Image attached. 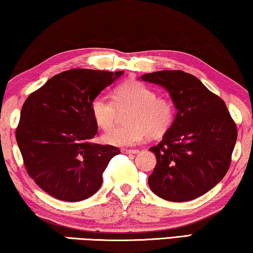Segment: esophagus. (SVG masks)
I'll use <instances>...</instances> for the list:
<instances>
[{
    "label": "esophagus",
    "instance_id": "obj_1",
    "mask_svg": "<svg viewBox=\"0 0 253 253\" xmlns=\"http://www.w3.org/2000/svg\"><path fill=\"white\" fill-rule=\"evenodd\" d=\"M139 151L138 150H129V149H124L123 150V153H126V154H136V153H138Z\"/></svg>",
    "mask_w": 253,
    "mask_h": 253
}]
</instances>
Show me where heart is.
<instances>
[{
  "label": "heart",
  "instance_id": "heart-1",
  "mask_svg": "<svg viewBox=\"0 0 253 253\" xmlns=\"http://www.w3.org/2000/svg\"><path fill=\"white\" fill-rule=\"evenodd\" d=\"M115 102L97 95L90 102V112L97 126L110 129L118 122L120 111L131 109L127 117L130 126L117 127L103 135V141L115 146L136 145L146 135L159 137L167 133L175 120V105L170 100L157 97L152 88L139 82H127L115 90Z\"/></svg>",
  "mask_w": 253,
  "mask_h": 253
}]
</instances>
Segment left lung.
I'll return each mask as SVG.
<instances>
[{
	"label": "left lung",
	"instance_id": "8db88e82",
	"mask_svg": "<svg viewBox=\"0 0 253 253\" xmlns=\"http://www.w3.org/2000/svg\"><path fill=\"white\" fill-rule=\"evenodd\" d=\"M143 82L167 90L177 114L157 146V165L149 176L161 199L184 202L201 197L227 172L237 129L226 104L193 75L182 70L144 74Z\"/></svg>",
	"mask_w": 253,
	"mask_h": 253
}]
</instances>
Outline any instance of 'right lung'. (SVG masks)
I'll return each mask as SVG.
<instances>
[{
  "label": "right lung",
  "mask_w": 253,
  "mask_h": 253,
  "mask_svg": "<svg viewBox=\"0 0 253 253\" xmlns=\"http://www.w3.org/2000/svg\"><path fill=\"white\" fill-rule=\"evenodd\" d=\"M124 71L71 69L30 94L16 138L28 175L47 194L77 202L95 194L102 174L120 150L92 144L97 124L90 102Z\"/></svg>",
  "instance_id": "obj_1"
}]
</instances>
